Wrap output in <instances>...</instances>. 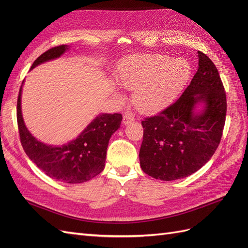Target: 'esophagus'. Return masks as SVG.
<instances>
[{
	"mask_svg": "<svg viewBox=\"0 0 248 248\" xmlns=\"http://www.w3.org/2000/svg\"><path fill=\"white\" fill-rule=\"evenodd\" d=\"M134 120V117L132 116V115H125L124 117H123V123L126 125V124H129V123H131L132 121Z\"/></svg>",
	"mask_w": 248,
	"mask_h": 248,
	"instance_id": "1",
	"label": "esophagus"
}]
</instances>
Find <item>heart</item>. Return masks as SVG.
Segmentation results:
<instances>
[{
    "instance_id": "heart-1",
    "label": "heart",
    "mask_w": 248,
    "mask_h": 248,
    "mask_svg": "<svg viewBox=\"0 0 248 248\" xmlns=\"http://www.w3.org/2000/svg\"><path fill=\"white\" fill-rule=\"evenodd\" d=\"M190 77V66L182 59L167 55H136L122 62L119 84L132 90V102L140 110L166 106L181 91ZM118 98L121 95L116 92Z\"/></svg>"
}]
</instances>
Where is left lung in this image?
<instances>
[{
	"label": "left lung",
	"mask_w": 248,
	"mask_h": 248,
	"mask_svg": "<svg viewBox=\"0 0 248 248\" xmlns=\"http://www.w3.org/2000/svg\"><path fill=\"white\" fill-rule=\"evenodd\" d=\"M199 69L189 86L170 106L141 121L144 137L140 168L163 181L181 179L200 170L218 147L227 114V95L216 66L199 50ZM205 103L201 114L194 112Z\"/></svg>",
	"instance_id": "obj_1"
}]
</instances>
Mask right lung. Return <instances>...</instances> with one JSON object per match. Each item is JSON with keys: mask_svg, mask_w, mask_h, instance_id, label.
Returning <instances> with one entry per match:
<instances>
[{"mask_svg": "<svg viewBox=\"0 0 248 248\" xmlns=\"http://www.w3.org/2000/svg\"><path fill=\"white\" fill-rule=\"evenodd\" d=\"M68 49L66 46L51 47L35 60L31 69L49 60L59 58ZM21 87L17 98V125L21 146L26 154L42 171L58 181L77 184L89 181L106 166L108 140L121 125V114L97 117L79 136L67 145L54 147L37 140L27 129L20 108Z\"/></svg>", "mask_w": 248, "mask_h": 248, "instance_id": "add662e5", "label": "right lung"}]
</instances>
